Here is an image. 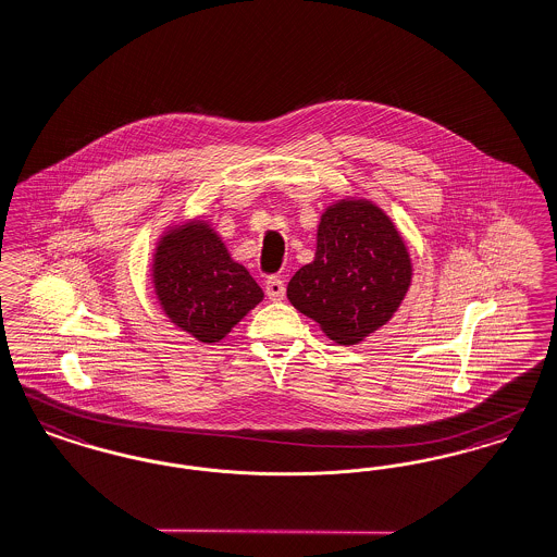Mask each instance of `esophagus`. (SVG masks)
I'll return each instance as SVG.
<instances>
[{"mask_svg": "<svg viewBox=\"0 0 557 557\" xmlns=\"http://www.w3.org/2000/svg\"><path fill=\"white\" fill-rule=\"evenodd\" d=\"M265 295L272 299V301H281L285 297V283L283 278L278 276H270L265 281Z\"/></svg>", "mask_w": 557, "mask_h": 557, "instance_id": "1", "label": "esophagus"}]
</instances>
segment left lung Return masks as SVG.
Here are the masks:
<instances>
[{
    "mask_svg": "<svg viewBox=\"0 0 557 557\" xmlns=\"http://www.w3.org/2000/svg\"><path fill=\"white\" fill-rule=\"evenodd\" d=\"M409 251L380 207L342 201L322 213L317 258L287 285L293 306L350 346L398 310L410 285Z\"/></svg>",
    "mask_w": 557,
    "mask_h": 557,
    "instance_id": "8db88e82",
    "label": "left lung"
}]
</instances>
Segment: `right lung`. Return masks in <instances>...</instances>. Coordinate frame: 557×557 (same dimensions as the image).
<instances>
[{
  "label": "right lung",
  "mask_w": 557,
  "mask_h": 557,
  "mask_svg": "<svg viewBox=\"0 0 557 557\" xmlns=\"http://www.w3.org/2000/svg\"><path fill=\"white\" fill-rule=\"evenodd\" d=\"M152 278L165 314L206 344L220 342L264 297L247 268L233 262L220 236L201 222L163 236Z\"/></svg>",
  "instance_id": "right-lung-1"
}]
</instances>
